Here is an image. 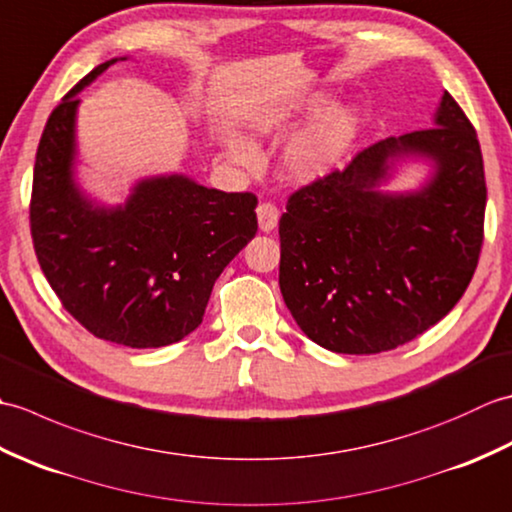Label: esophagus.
<instances>
[{"mask_svg":"<svg viewBox=\"0 0 512 512\" xmlns=\"http://www.w3.org/2000/svg\"><path fill=\"white\" fill-rule=\"evenodd\" d=\"M257 220L259 228H262L264 233H270L279 224V209L273 202H262L257 206Z\"/></svg>","mask_w":512,"mask_h":512,"instance_id":"obj_1","label":"esophagus"}]
</instances>
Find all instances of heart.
Segmentation results:
<instances>
[{"label":"heart","instance_id":"obj_1","mask_svg":"<svg viewBox=\"0 0 512 512\" xmlns=\"http://www.w3.org/2000/svg\"><path fill=\"white\" fill-rule=\"evenodd\" d=\"M273 129V123H257V132L264 134ZM356 132V116L350 110H332L319 116L317 121L290 140L284 165L295 180L308 182L325 176L339 165L345 149L350 147ZM226 151L239 165H255L257 151L237 136H226Z\"/></svg>","mask_w":512,"mask_h":512}]
</instances>
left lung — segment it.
I'll return each instance as SVG.
<instances>
[{
  "label": "left lung",
  "instance_id": "1",
  "mask_svg": "<svg viewBox=\"0 0 512 512\" xmlns=\"http://www.w3.org/2000/svg\"><path fill=\"white\" fill-rule=\"evenodd\" d=\"M431 157L418 194L375 191L386 160ZM486 180L475 127L444 92L436 127L365 147L288 198L279 288L303 334L339 354L394 350L427 332L469 288L484 242Z\"/></svg>",
  "mask_w": 512,
  "mask_h": 512
}]
</instances>
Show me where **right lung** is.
<instances>
[{
	"label": "right lung",
	"instance_id": "1",
	"mask_svg": "<svg viewBox=\"0 0 512 512\" xmlns=\"http://www.w3.org/2000/svg\"><path fill=\"white\" fill-rule=\"evenodd\" d=\"M114 61L83 76L43 127L30 235L63 308L96 339L143 350L202 323L215 279L257 233V195L169 176L140 182L118 209L85 200L70 171L76 94Z\"/></svg>",
	"mask_w": 512,
	"mask_h": 512
}]
</instances>
